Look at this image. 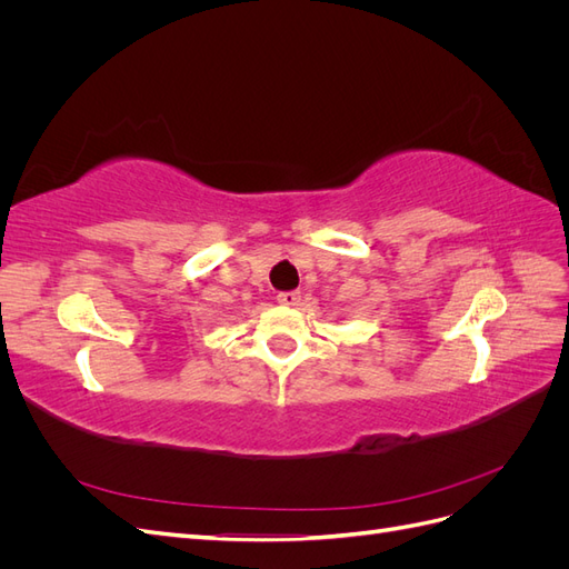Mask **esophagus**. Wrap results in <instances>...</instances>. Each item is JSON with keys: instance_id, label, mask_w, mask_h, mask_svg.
Instances as JSON below:
<instances>
[{"instance_id": "obj_1", "label": "esophagus", "mask_w": 569, "mask_h": 569, "mask_svg": "<svg viewBox=\"0 0 569 569\" xmlns=\"http://www.w3.org/2000/svg\"><path fill=\"white\" fill-rule=\"evenodd\" d=\"M299 301H301L299 291H280L278 295V303H282V306H297Z\"/></svg>"}]
</instances>
